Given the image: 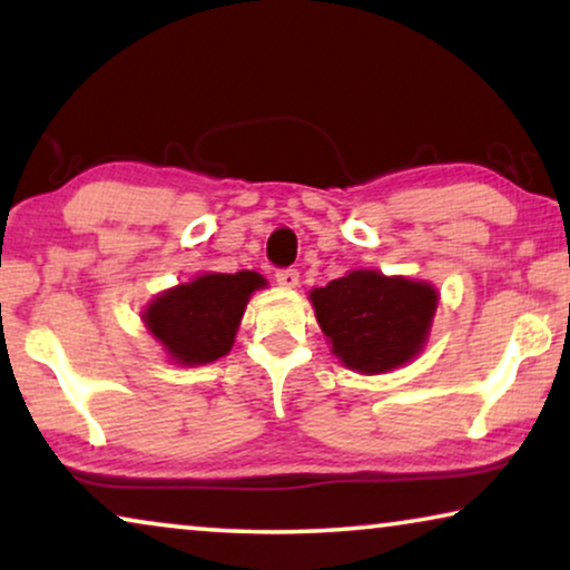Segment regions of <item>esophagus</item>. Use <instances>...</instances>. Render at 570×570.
<instances>
[{"mask_svg": "<svg viewBox=\"0 0 570 570\" xmlns=\"http://www.w3.org/2000/svg\"><path fill=\"white\" fill-rule=\"evenodd\" d=\"M298 269H277V275H275V279H277V285L279 287H287V291H291V287H298Z\"/></svg>", "mask_w": 570, "mask_h": 570, "instance_id": "obj_1", "label": "esophagus"}]
</instances>
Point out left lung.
<instances>
[{"mask_svg":"<svg viewBox=\"0 0 570 570\" xmlns=\"http://www.w3.org/2000/svg\"><path fill=\"white\" fill-rule=\"evenodd\" d=\"M308 298L332 353L357 373H386L410 363L423 350L439 306L433 285L376 269L350 272Z\"/></svg>","mask_w":570,"mask_h":570,"instance_id":"1","label":"left lung"}]
</instances>
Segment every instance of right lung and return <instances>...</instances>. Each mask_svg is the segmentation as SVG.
I'll use <instances>...</instances> for the list:
<instances>
[{"mask_svg": "<svg viewBox=\"0 0 570 570\" xmlns=\"http://www.w3.org/2000/svg\"><path fill=\"white\" fill-rule=\"evenodd\" d=\"M264 285V277L248 269L236 275L209 272L160 293L145 308L142 322L166 347L170 361L213 363L230 353L246 303Z\"/></svg>", "mask_w": 570, "mask_h": 570, "instance_id": "1", "label": "right lung"}]
</instances>
